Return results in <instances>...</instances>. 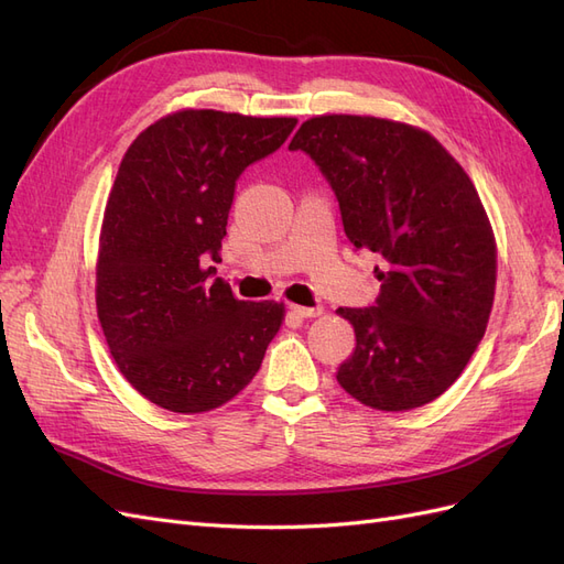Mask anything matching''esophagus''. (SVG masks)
<instances>
[{
    "instance_id": "34e87169",
    "label": "esophagus",
    "mask_w": 564,
    "mask_h": 564,
    "mask_svg": "<svg viewBox=\"0 0 564 564\" xmlns=\"http://www.w3.org/2000/svg\"><path fill=\"white\" fill-rule=\"evenodd\" d=\"M289 313L296 315V317H317L322 315V308L319 305H315V308H305V305H289Z\"/></svg>"
}]
</instances>
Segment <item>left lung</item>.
<instances>
[{"label": "left lung", "mask_w": 564, "mask_h": 564, "mask_svg": "<svg viewBox=\"0 0 564 564\" xmlns=\"http://www.w3.org/2000/svg\"><path fill=\"white\" fill-rule=\"evenodd\" d=\"M289 150L317 164L350 245L379 261L373 305L338 308L355 350L336 381L381 412L433 402L466 369L494 303L497 249L475 185L431 133L379 117H313Z\"/></svg>", "instance_id": "left-lung-1"}]
</instances>
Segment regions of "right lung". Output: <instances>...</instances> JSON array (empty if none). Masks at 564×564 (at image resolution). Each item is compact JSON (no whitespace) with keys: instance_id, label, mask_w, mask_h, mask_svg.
<instances>
[{"instance_id":"obj_1","label":"right lung","mask_w":564,"mask_h":564,"mask_svg":"<svg viewBox=\"0 0 564 564\" xmlns=\"http://www.w3.org/2000/svg\"><path fill=\"white\" fill-rule=\"evenodd\" d=\"M294 117L181 110L150 124L119 164L96 268L108 348L143 398L209 412L259 371L284 305L240 301L212 275L237 178L294 131Z\"/></svg>"}]
</instances>
